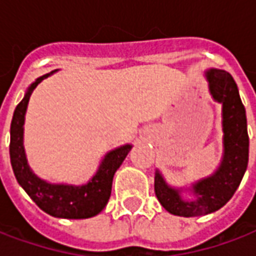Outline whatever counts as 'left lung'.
Returning a JSON list of instances; mask_svg holds the SVG:
<instances>
[{
    "label": "left lung",
    "mask_w": 256,
    "mask_h": 256,
    "mask_svg": "<svg viewBox=\"0 0 256 256\" xmlns=\"http://www.w3.org/2000/svg\"><path fill=\"white\" fill-rule=\"evenodd\" d=\"M210 93L222 104L224 154L220 167L210 177L192 185L194 200H184L180 189L172 188L159 170L155 172V193L158 200L170 214L178 216H198L211 214L224 207L242 182L248 166L250 138L246 108L234 79L224 70L206 71Z\"/></svg>",
    "instance_id": "8db88e82"
}]
</instances>
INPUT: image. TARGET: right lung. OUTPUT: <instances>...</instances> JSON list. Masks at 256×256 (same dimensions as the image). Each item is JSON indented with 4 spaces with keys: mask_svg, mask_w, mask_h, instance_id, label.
Returning a JSON list of instances; mask_svg holds the SVG:
<instances>
[{
    "mask_svg": "<svg viewBox=\"0 0 256 256\" xmlns=\"http://www.w3.org/2000/svg\"><path fill=\"white\" fill-rule=\"evenodd\" d=\"M56 71L45 74L28 86L23 100L20 101L14 112L10 123V145L9 155L14 177L22 188L24 189L36 204L46 214L67 220H84L92 218L101 212L110 200L112 180L116 170L132 150V145L126 144L108 152L101 160L98 170L89 182L75 186L67 184H50L36 177L31 170L26 158L23 145L24 132V115L28 100L38 84Z\"/></svg>",
    "mask_w": 256,
    "mask_h": 256,
    "instance_id": "add662e5",
    "label": "right lung"
}]
</instances>
